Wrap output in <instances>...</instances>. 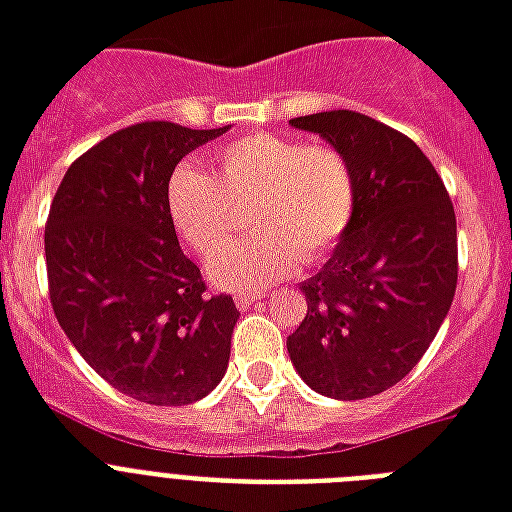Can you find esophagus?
Masks as SVG:
<instances>
[{"label":"esophagus","mask_w":512,"mask_h":512,"mask_svg":"<svg viewBox=\"0 0 512 512\" xmlns=\"http://www.w3.org/2000/svg\"><path fill=\"white\" fill-rule=\"evenodd\" d=\"M264 299V291H240L235 293V304L240 307V310H248L251 304H256V301Z\"/></svg>","instance_id":"esophagus-1"}]
</instances>
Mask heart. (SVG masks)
Segmentation results:
<instances>
[{
    "instance_id": "b5f03b06",
    "label": "heart",
    "mask_w": 512,
    "mask_h": 512,
    "mask_svg": "<svg viewBox=\"0 0 512 512\" xmlns=\"http://www.w3.org/2000/svg\"><path fill=\"white\" fill-rule=\"evenodd\" d=\"M213 168L219 181L192 162L176 165L165 205L184 243L211 256L234 231V205L252 202L249 223L257 232L208 261V275L221 288L275 283L301 259H323L350 229L358 178L334 144L248 133L221 146Z\"/></svg>"
}]
</instances>
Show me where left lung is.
<instances>
[{
    "label": "left lung",
    "mask_w": 512,
    "mask_h": 512,
    "mask_svg": "<svg viewBox=\"0 0 512 512\" xmlns=\"http://www.w3.org/2000/svg\"><path fill=\"white\" fill-rule=\"evenodd\" d=\"M291 125L350 157L358 205L331 259L301 283L307 315L288 336V355L320 395L371 398L417 366L449 315L454 205L425 152L384 122L336 109Z\"/></svg>",
    "instance_id": "1"
}]
</instances>
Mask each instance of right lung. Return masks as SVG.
<instances>
[{
    "instance_id": "add662e5",
    "label": "right lung",
    "mask_w": 512,
    "mask_h": 512,
    "mask_svg": "<svg viewBox=\"0 0 512 512\" xmlns=\"http://www.w3.org/2000/svg\"><path fill=\"white\" fill-rule=\"evenodd\" d=\"M229 125L138 122L71 162L50 205L45 261L63 334L114 390L152 406L205 398L240 318L181 251L165 205L178 162Z\"/></svg>"
}]
</instances>
